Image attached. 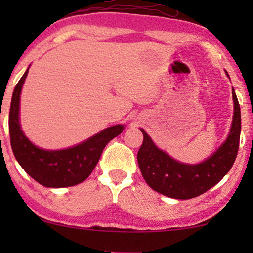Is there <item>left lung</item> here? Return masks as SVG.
<instances>
[{
  "label": "left lung",
  "mask_w": 253,
  "mask_h": 253,
  "mask_svg": "<svg viewBox=\"0 0 253 253\" xmlns=\"http://www.w3.org/2000/svg\"><path fill=\"white\" fill-rule=\"evenodd\" d=\"M233 101L234 116L227 139L200 164L189 165L175 160L140 129L144 140L137 160L144 179L154 191L175 199H191L213 188L226 176L236 159L241 136V109L234 88Z\"/></svg>",
  "instance_id": "8db88e82"
}]
</instances>
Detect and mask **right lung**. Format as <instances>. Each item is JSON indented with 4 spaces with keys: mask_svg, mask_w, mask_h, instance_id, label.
Listing matches in <instances>:
<instances>
[{
    "mask_svg": "<svg viewBox=\"0 0 253 253\" xmlns=\"http://www.w3.org/2000/svg\"><path fill=\"white\" fill-rule=\"evenodd\" d=\"M29 69L13 89L9 113V133L12 152L18 164L33 179L46 188H67L84 182L98 164L103 148L122 133L117 124L94 134L83 143L64 150H43L30 141L19 123L20 93Z\"/></svg>",
    "mask_w": 253,
    "mask_h": 253,
    "instance_id": "right-lung-1",
    "label": "right lung"
}]
</instances>
